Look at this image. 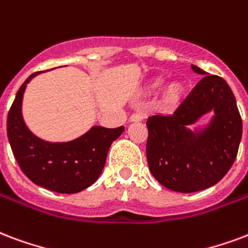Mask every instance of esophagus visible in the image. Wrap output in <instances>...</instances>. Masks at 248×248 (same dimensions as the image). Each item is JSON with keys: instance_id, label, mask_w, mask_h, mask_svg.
I'll return each instance as SVG.
<instances>
[{"instance_id": "obj_1", "label": "esophagus", "mask_w": 248, "mask_h": 248, "mask_svg": "<svg viewBox=\"0 0 248 248\" xmlns=\"http://www.w3.org/2000/svg\"><path fill=\"white\" fill-rule=\"evenodd\" d=\"M143 118H144V115H143L142 113H134V114H131V117H130V121L138 122V121H142Z\"/></svg>"}]
</instances>
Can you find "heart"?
Segmentation results:
<instances>
[{"label":"heart","mask_w":248,"mask_h":248,"mask_svg":"<svg viewBox=\"0 0 248 248\" xmlns=\"http://www.w3.org/2000/svg\"><path fill=\"white\" fill-rule=\"evenodd\" d=\"M154 85L155 87H160L161 85V80H155L154 81ZM180 94H181V88L179 85H170L168 88V91H167V100L170 101V102H176V101L180 98Z\"/></svg>","instance_id":"obj_1"}]
</instances>
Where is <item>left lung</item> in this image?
Listing matches in <instances>:
<instances>
[{
  "label": "left lung",
  "mask_w": 248,
  "mask_h": 248,
  "mask_svg": "<svg viewBox=\"0 0 248 248\" xmlns=\"http://www.w3.org/2000/svg\"><path fill=\"white\" fill-rule=\"evenodd\" d=\"M203 75L179 108L147 119V161L152 176L168 189L192 193L217 184L235 161L242 139V118L234 93L225 80ZM215 111L201 132L187 129L200 116Z\"/></svg>",
  "instance_id": "1"
}]
</instances>
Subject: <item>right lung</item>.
<instances>
[{"mask_svg": "<svg viewBox=\"0 0 248 248\" xmlns=\"http://www.w3.org/2000/svg\"><path fill=\"white\" fill-rule=\"evenodd\" d=\"M38 73L29 76L16 92L7 114V138L22 172L34 184L58 193H78L100 177L110 146L124 127L93 126L80 138L65 143L35 137L22 117V98L29 81Z\"/></svg>", "mask_w": 248, "mask_h": 248, "instance_id": "right-lung-1", "label": "right lung"}]
</instances>
